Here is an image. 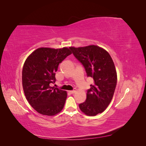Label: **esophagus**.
<instances>
[{
    "label": "esophagus",
    "instance_id": "1",
    "mask_svg": "<svg viewBox=\"0 0 146 146\" xmlns=\"http://www.w3.org/2000/svg\"><path fill=\"white\" fill-rule=\"evenodd\" d=\"M76 92V90H74L70 91V94H75Z\"/></svg>",
    "mask_w": 146,
    "mask_h": 146
}]
</instances>
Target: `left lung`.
<instances>
[{
	"instance_id": "left-lung-1",
	"label": "left lung",
	"mask_w": 146,
	"mask_h": 146,
	"mask_svg": "<svg viewBox=\"0 0 146 146\" xmlns=\"http://www.w3.org/2000/svg\"><path fill=\"white\" fill-rule=\"evenodd\" d=\"M74 56L84 66L87 76L94 79L85 102L79 108L86 115L102 113L110 104L115 90L117 75L109 53L100 46L70 47Z\"/></svg>"
}]
</instances>
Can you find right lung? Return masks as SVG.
I'll return each instance as SVG.
<instances>
[{
    "label": "right lung",
    "instance_id": "add662e5",
    "mask_svg": "<svg viewBox=\"0 0 146 146\" xmlns=\"http://www.w3.org/2000/svg\"><path fill=\"white\" fill-rule=\"evenodd\" d=\"M70 47L39 48L24 62L22 82L29 104L40 114L53 116L63 110L67 97L66 91L52 87L59 64L71 54Z\"/></svg>",
    "mask_w": 146,
    "mask_h": 146
}]
</instances>
